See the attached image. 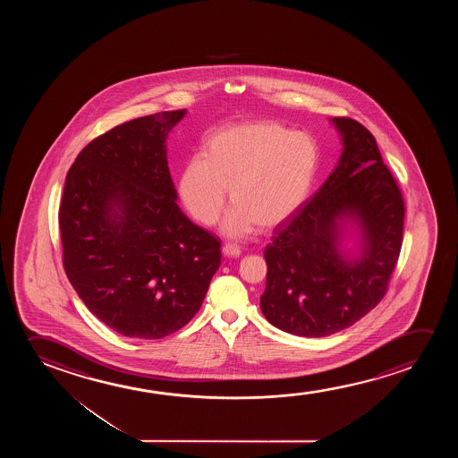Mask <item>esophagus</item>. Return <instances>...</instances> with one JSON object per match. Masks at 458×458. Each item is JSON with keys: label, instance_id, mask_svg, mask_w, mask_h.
I'll return each instance as SVG.
<instances>
[{"label": "esophagus", "instance_id": "1", "mask_svg": "<svg viewBox=\"0 0 458 458\" xmlns=\"http://www.w3.org/2000/svg\"><path fill=\"white\" fill-rule=\"evenodd\" d=\"M222 251H224V255L228 258H236L241 255V250H239V247L236 244H225Z\"/></svg>", "mask_w": 458, "mask_h": 458}]
</instances>
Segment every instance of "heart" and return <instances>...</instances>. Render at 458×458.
Returning a JSON list of instances; mask_svg holds the SVG:
<instances>
[{
    "instance_id": "heart-1",
    "label": "heart",
    "mask_w": 458,
    "mask_h": 458,
    "mask_svg": "<svg viewBox=\"0 0 458 458\" xmlns=\"http://www.w3.org/2000/svg\"><path fill=\"white\" fill-rule=\"evenodd\" d=\"M319 151L308 134L276 122H250L213 132L203 157L189 161L180 178L184 207L201 225H213L225 205L228 236H244L257 225L272 230L305 201L318 170Z\"/></svg>"
}]
</instances>
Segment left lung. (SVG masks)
Instances as JSON below:
<instances>
[{
  "mask_svg": "<svg viewBox=\"0 0 458 458\" xmlns=\"http://www.w3.org/2000/svg\"><path fill=\"white\" fill-rule=\"evenodd\" d=\"M343 155L319 191L266 245L261 311L283 332L322 338L353 326L386 294L401 253L405 203L376 138L357 120L333 117ZM360 233V253L340 250L344 224Z\"/></svg>",
  "mask_w": 458,
  "mask_h": 458,
  "instance_id": "obj_1",
  "label": "left lung"
}]
</instances>
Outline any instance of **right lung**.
<instances>
[{"mask_svg": "<svg viewBox=\"0 0 458 458\" xmlns=\"http://www.w3.org/2000/svg\"><path fill=\"white\" fill-rule=\"evenodd\" d=\"M184 115L115 126L82 148L65 178L64 269L89 311L128 338H164L186 326L219 269V239L176 205L165 138Z\"/></svg>", "mask_w": 458, "mask_h": 458, "instance_id": "obj_1", "label": "right lung"}]
</instances>
